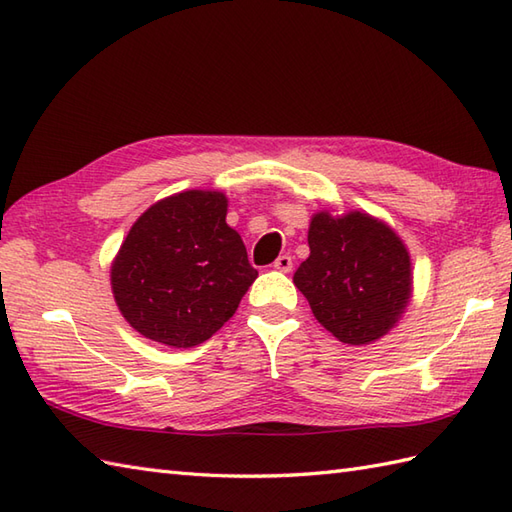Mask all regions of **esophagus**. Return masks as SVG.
<instances>
[{"instance_id": "1", "label": "esophagus", "mask_w": 512, "mask_h": 512, "mask_svg": "<svg viewBox=\"0 0 512 512\" xmlns=\"http://www.w3.org/2000/svg\"><path fill=\"white\" fill-rule=\"evenodd\" d=\"M273 269H278L282 273H289L293 269V258L289 254H282L276 258V263H273Z\"/></svg>"}]
</instances>
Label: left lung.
<instances>
[{"mask_svg":"<svg viewBox=\"0 0 512 512\" xmlns=\"http://www.w3.org/2000/svg\"><path fill=\"white\" fill-rule=\"evenodd\" d=\"M308 247L293 282L332 336L369 345L397 326L413 297V263L389 223L363 210H319Z\"/></svg>","mask_w":512,"mask_h":512,"instance_id":"left-lung-1","label":"left lung"}]
</instances>
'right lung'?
<instances>
[{
	"label": "right lung",
	"instance_id": "right-lung-1",
	"mask_svg": "<svg viewBox=\"0 0 512 512\" xmlns=\"http://www.w3.org/2000/svg\"><path fill=\"white\" fill-rule=\"evenodd\" d=\"M221 191H182L158 199L132 223L110 265L123 319L169 347L208 341L258 278L241 234L226 223Z\"/></svg>",
	"mask_w": 512,
	"mask_h": 512
}]
</instances>
